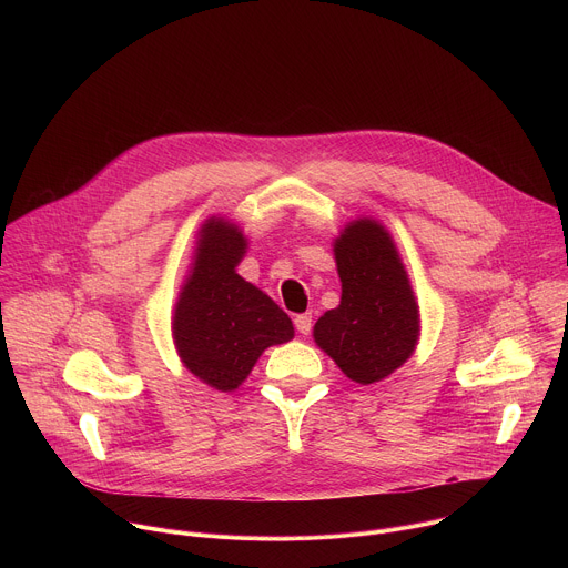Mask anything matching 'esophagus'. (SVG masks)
Segmentation results:
<instances>
[{"label": "esophagus", "mask_w": 568, "mask_h": 568, "mask_svg": "<svg viewBox=\"0 0 568 568\" xmlns=\"http://www.w3.org/2000/svg\"><path fill=\"white\" fill-rule=\"evenodd\" d=\"M294 326H296V331H298L301 335H310V331H312V314H310V312L296 314Z\"/></svg>", "instance_id": "obj_1"}]
</instances>
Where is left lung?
Here are the masks:
<instances>
[{
  "label": "left lung",
  "mask_w": 568,
  "mask_h": 568,
  "mask_svg": "<svg viewBox=\"0 0 568 568\" xmlns=\"http://www.w3.org/2000/svg\"><path fill=\"white\" fill-rule=\"evenodd\" d=\"M342 303L314 323V342L359 384H373L407 362L420 318L390 235L357 220L335 242Z\"/></svg>",
  "instance_id": "1"
}]
</instances>
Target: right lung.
<instances>
[{"label":"right lung","instance_id":"add662e5","mask_svg":"<svg viewBox=\"0 0 568 568\" xmlns=\"http://www.w3.org/2000/svg\"><path fill=\"white\" fill-rule=\"evenodd\" d=\"M245 245L233 224L209 220L200 231L193 274L175 305L173 335L180 357L217 390L237 388L265 348L294 337L290 316L235 274Z\"/></svg>","mask_w":568,"mask_h":568}]
</instances>
